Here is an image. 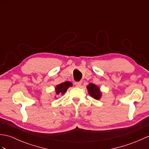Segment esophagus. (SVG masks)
I'll return each mask as SVG.
<instances>
[{"mask_svg":"<svg viewBox=\"0 0 149 149\" xmlns=\"http://www.w3.org/2000/svg\"><path fill=\"white\" fill-rule=\"evenodd\" d=\"M82 84V82L79 81V82H75V85L76 87H80Z\"/></svg>","mask_w":149,"mask_h":149,"instance_id":"1","label":"esophagus"}]
</instances>
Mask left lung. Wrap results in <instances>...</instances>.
<instances>
[{"mask_svg":"<svg viewBox=\"0 0 149 149\" xmlns=\"http://www.w3.org/2000/svg\"><path fill=\"white\" fill-rule=\"evenodd\" d=\"M86 88L90 96L92 97L93 99L96 100H99L100 99L102 96V93L100 90V88L97 85L93 83H90L87 86Z\"/></svg>","mask_w":149,"mask_h":149,"instance_id":"1","label":"left lung"}]
</instances>
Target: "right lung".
Segmentation results:
<instances>
[{"mask_svg": "<svg viewBox=\"0 0 149 149\" xmlns=\"http://www.w3.org/2000/svg\"><path fill=\"white\" fill-rule=\"evenodd\" d=\"M72 86V84L71 82L66 81L65 83H62L58 85H57L56 86V93L57 95H59L61 93V95L65 94V93L68 90L69 87Z\"/></svg>", "mask_w": 149, "mask_h": 149, "instance_id": "add662e5", "label": "right lung"}]
</instances>
